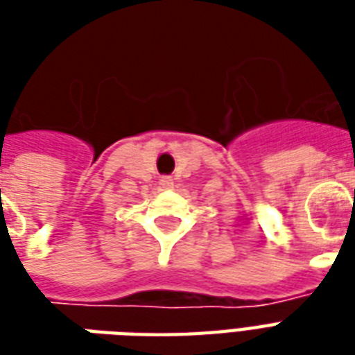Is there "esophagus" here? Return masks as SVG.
Returning <instances> with one entry per match:
<instances>
[{"label":"esophagus","mask_w":355,"mask_h":355,"mask_svg":"<svg viewBox=\"0 0 355 355\" xmlns=\"http://www.w3.org/2000/svg\"><path fill=\"white\" fill-rule=\"evenodd\" d=\"M159 184H162V188H165V190H171V188H173V180H171L169 177H163L162 180H159Z\"/></svg>","instance_id":"34e87169"}]
</instances>
